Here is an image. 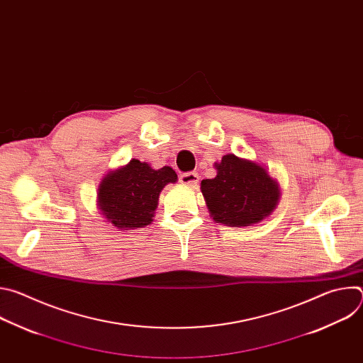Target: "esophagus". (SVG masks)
<instances>
[{"instance_id": "1", "label": "esophagus", "mask_w": 363, "mask_h": 363, "mask_svg": "<svg viewBox=\"0 0 363 363\" xmlns=\"http://www.w3.org/2000/svg\"><path fill=\"white\" fill-rule=\"evenodd\" d=\"M198 181H199V177L195 172H185L179 177V182L182 185H188V186H195L198 184Z\"/></svg>"}]
</instances>
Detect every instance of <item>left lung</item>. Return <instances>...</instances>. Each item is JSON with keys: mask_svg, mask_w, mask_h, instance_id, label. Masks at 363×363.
Wrapping results in <instances>:
<instances>
[{"mask_svg": "<svg viewBox=\"0 0 363 363\" xmlns=\"http://www.w3.org/2000/svg\"><path fill=\"white\" fill-rule=\"evenodd\" d=\"M214 167L217 177L203 179L201 192L216 223L248 227L276 210L280 188L262 165L228 153Z\"/></svg>", "mask_w": 363, "mask_h": 363, "instance_id": "obj_1", "label": "left lung"}]
</instances>
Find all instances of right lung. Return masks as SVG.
<instances>
[{
  "instance_id": "obj_1",
  "label": "right lung",
  "mask_w": 363,
  "mask_h": 363,
  "mask_svg": "<svg viewBox=\"0 0 363 363\" xmlns=\"http://www.w3.org/2000/svg\"><path fill=\"white\" fill-rule=\"evenodd\" d=\"M177 179L171 167L153 169L146 162L132 160L101 179L97 192L99 210L119 230L142 228L153 221L164 186Z\"/></svg>"
}]
</instances>
